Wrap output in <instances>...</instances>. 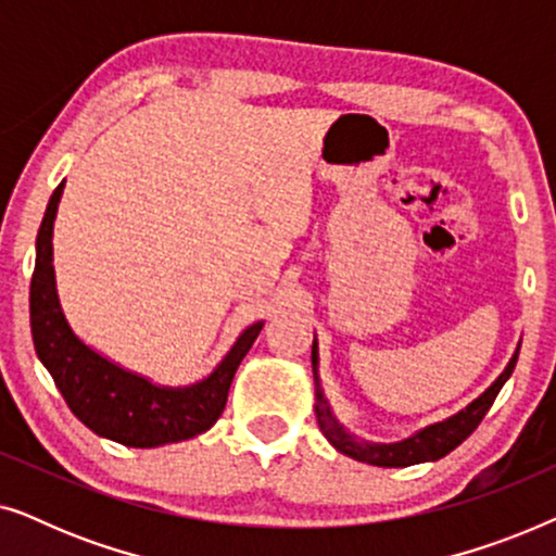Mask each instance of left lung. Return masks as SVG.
<instances>
[{
  "label": "left lung",
  "instance_id": "1",
  "mask_svg": "<svg viewBox=\"0 0 556 556\" xmlns=\"http://www.w3.org/2000/svg\"><path fill=\"white\" fill-rule=\"evenodd\" d=\"M516 359H519V349H516L508 367L501 371V377L493 382L489 390H485L481 397L470 402L466 409H460L458 415L447 417L443 422L430 425L420 432H415L413 438L402 440V443H367V440H356L349 435V432L341 428L337 422V417L331 415L329 402H326L321 384H318V344L314 341V349H311V362H314V379H316V417H318V428L326 435V440L337 447L339 453L349 455V458L369 463V466H382V468H405V466H415V463H425V460H438L455 451L463 440H466L470 432H473L481 420L489 413L493 400L501 392V387L506 384V379L511 377V371L516 367Z\"/></svg>",
  "mask_w": 556,
  "mask_h": 556
}]
</instances>
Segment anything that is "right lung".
<instances>
[{
    "label": "right lung",
    "instance_id": "right-lung-1",
    "mask_svg": "<svg viewBox=\"0 0 556 556\" xmlns=\"http://www.w3.org/2000/svg\"><path fill=\"white\" fill-rule=\"evenodd\" d=\"M63 187L65 181L52 192L37 232L35 273L29 283V326L35 352L55 379L71 413L96 435L128 447L179 443L210 430L223 415L235 371L261 333L263 321L248 326L217 369L192 387H156L93 352L75 337L58 301L52 223Z\"/></svg>",
    "mask_w": 556,
    "mask_h": 556
}]
</instances>
